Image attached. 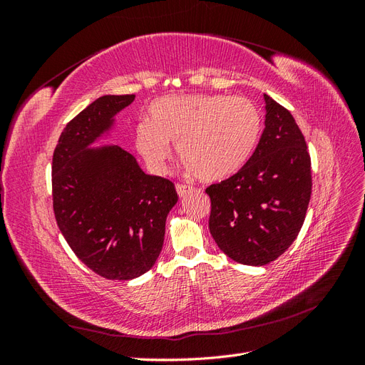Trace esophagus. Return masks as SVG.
Instances as JSON below:
<instances>
[{"instance_id":"obj_1","label":"esophagus","mask_w":365,"mask_h":365,"mask_svg":"<svg viewBox=\"0 0 365 365\" xmlns=\"http://www.w3.org/2000/svg\"><path fill=\"white\" fill-rule=\"evenodd\" d=\"M176 192H178V195L182 197L187 193L193 192V187L192 185H187V184H176Z\"/></svg>"}]
</instances>
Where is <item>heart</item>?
<instances>
[{
    "label": "heart",
    "instance_id": "obj_1",
    "mask_svg": "<svg viewBox=\"0 0 365 365\" xmlns=\"http://www.w3.org/2000/svg\"><path fill=\"white\" fill-rule=\"evenodd\" d=\"M260 130V109L247 97L170 96L153 102L149 120L137 125L135 146L153 170L163 172L175 143L197 178L220 181L244 168Z\"/></svg>",
    "mask_w": 365,
    "mask_h": 365
}]
</instances>
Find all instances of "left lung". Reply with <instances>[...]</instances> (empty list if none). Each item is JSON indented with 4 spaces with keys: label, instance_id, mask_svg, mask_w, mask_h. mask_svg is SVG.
I'll use <instances>...</instances> for the list:
<instances>
[{
    "label": "left lung",
    "instance_id": "left-lung-1",
    "mask_svg": "<svg viewBox=\"0 0 365 365\" xmlns=\"http://www.w3.org/2000/svg\"><path fill=\"white\" fill-rule=\"evenodd\" d=\"M264 129L250 160L228 180L212 184L208 228L220 251L262 267L300 233L312 193L311 157L292 114L264 94Z\"/></svg>",
    "mask_w": 365,
    "mask_h": 365
}]
</instances>
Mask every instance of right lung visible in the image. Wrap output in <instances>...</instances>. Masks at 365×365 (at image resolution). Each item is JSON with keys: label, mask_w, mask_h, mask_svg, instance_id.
Returning <instances> with one entry per match:
<instances>
[{"label": "right lung", "mask_w": 365, "mask_h": 365, "mask_svg": "<svg viewBox=\"0 0 365 365\" xmlns=\"http://www.w3.org/2000/svg\"><path fill=\"white\" fill-rule=\"evenodd\" d=\"M134 98L98 97L68 121L53 153L58 227L76 256L109 280H132L153 267L178 201L173 182L146 175L126 149L90 148Z\"/></svg>", "instance_id": "add662e5"}]
</instances>
